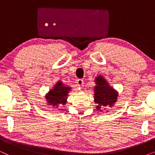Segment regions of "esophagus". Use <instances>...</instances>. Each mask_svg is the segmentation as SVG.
<instances>
[{"label":"esophagus","instance_id":"34e87169","mask_svg":"<svg viewBox=\"0 0 155 155\" xmlns=\"http://www.w3.org/2000/svg\"><path fill=\"white\" fill-rule=\"evenodd\" d=\"M83 84H84V83H83V80H82L80 79L77 81V85L78 86V87H79L80 89L83 87V86H84Z\"/></svg>","mask_w":155,"mask_h":155}]
</instances>
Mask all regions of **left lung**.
<instances>
[{
    "instance_id": "obj_1",
    "label": "left lung",
    "mask_w": 155,
    "mask_h": 155,
    "mask_svg": "<svg viewBox=\"0 0 155 155\" xmlns=\"http://www.w3.org/2000/svg\"><path fill=\"white\" fill-rule=\"evenodd\" d=\"M95 85L94 87V101L96 103L97 110L103 112L106 111L107 107H113L117 101L118 92L117 90L110 86L107 80L102 75H97L94 78Z\"/></svg>"
}]
</instances>
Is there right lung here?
Here are the masks:
<instances>
[{"mask_svg":"<svg viewBox=\"0 0 155 155\" xmlns=\"http://www.w3.org/2000/svg\"><path fill=\"white\" fill-rule=\"evenodd\" d=\"M71 91V87L58 80L45 95L47 105L51 107L53 109H58L59 106L65 105Z\"/></svg>","mask_w":155,"mask_h":155,"instance_id":"obj_1","label":"right lung"}]
</instances>
